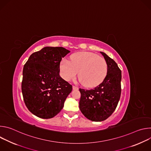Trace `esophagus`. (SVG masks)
Masks as SVG:
<instances>
[{"label":"esophagus","instance_id":"obj_1","mask_svg":"<svg viewBox=\"0 0 151 151\" xmlns=\"http://www.w3.org/2000/svg\"><path fill=\"white\" fill-rule=\"evenodd\" d=\"M73 90H78V87H76V86L73 85Z\"/></svg>","mask_w":151,"mask_h":151}]
</instances>
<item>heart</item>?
I'll return each mask as SVG.
<instances>
[{"label": "heart", "instance_id": "b5f03b06", "mask_svg": "<svg viewBox=\"0 0 151 151\" xmlns=\"http://www.w3.org/2000/svg\"><path fill=\"white\" fill-rule=\"evenodd\" d=\"M60 70L61 76L68 81L73 80L79 72L81 83L86 87H94L105 78L107 64L103 57L97 54L81 52L72 55L70 61L62 60Z\"/></svg>", "mask_w": 151, "mask_h": 151}]
</instances>
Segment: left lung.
<instances>
[{
	"label": "left lung",
	"instance_id": "1",
	"mask_svg": "<svg viewBox=\"0 0 151 151\" xmlns=\"http://www.w3.org/2000/svg\"><path fill=\"white\" fill-rule=\"evenodd\" d=\"M107 64L103 81L91 90L79 88V109L87 119L96 122L109 118L115 111L121 93V71L116 62L103 52Z\"/></svg>",
	"mask_w": 151,
	"mask_h": 151
}]
</instances>
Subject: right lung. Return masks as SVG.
<instances>
[{"instance_id": "obj_1", "label": "right lung", "mask_w": 151, "mask_h": 151, "mask_svg": "<svg viewBox=\"0 0 151 151\" xmlns=\"http://www.w3.org/2000/svg\"><path fill=\"white\" fill-rule=\"evenodd\" d=\"M70 51L47 47L33 53L24 64L21 90L27 109L43 119L52 118L63 109L72 86L60 76L62 58Z\"/></svg>"}]
</instances>
